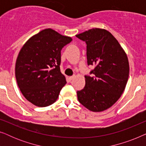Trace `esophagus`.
<instances>
[{
    "label": "esophagus",
    "mask_w": 146,
    "mask_h": 146,
    "mask_svg": "<svg viewBox=\"0 0 146 146\" xmlns=\"http://www.w3.org/2000/svg\"><path fill=\"white\" fill-rule=\"evenodd\" d=\"M74 78H75V76H70L69 77L70 80H73Z\"/></svg>",
    "instance_id": "obj_1"
}]
</instances>
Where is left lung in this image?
I'll return each instance as SVG.
<instances>
[{"label": "left lung", "mask_w": 146, "mask_h": 146, "mask_svg": "<svg viewBox=\"0 0 146 146\" xmlns=\"http://www.w3.org/2000/svg\"><path fill=\"white\" fill-rule=\"evenodd\" d=\"M86 43L87 62L95 68L85 76L86 84L77 92L80 103L89 110L100 112L113 106L122 94L128 80L126 53L109 31L92 29L76 35Z\"/></svg>", "instance_id": "8db88e82"}]
</instances>
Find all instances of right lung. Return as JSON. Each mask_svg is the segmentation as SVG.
I'll list each match as a JSON object with an SVG mask.
<instances>
[{
  "mask_svg": "<svg viewBox=\"0 0 146 146\" xmlns=\"http://www.w3.org/2000/svg\"><path fill=\"white\" fill-rule=\"evenodd\" d=\"M72 40L51 29L30 38L18 55L15 76L26 99L38 107L54 103L66 84L60 72L61 50Z\"/></svg>",
  "mask_w": 146,
  "mask_h": 146,
  "instance_id": "add662e5",
  "label": "right lung"
}]
</instances>
